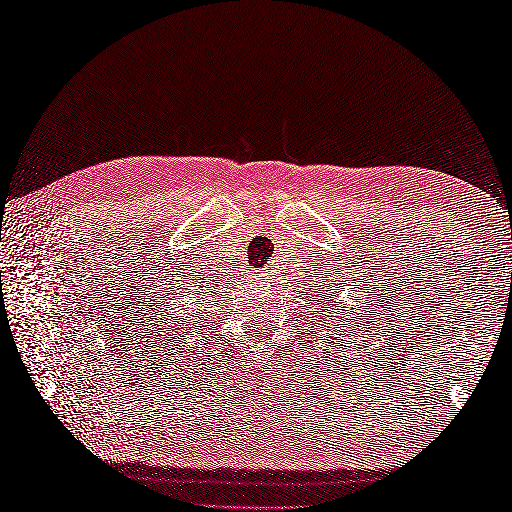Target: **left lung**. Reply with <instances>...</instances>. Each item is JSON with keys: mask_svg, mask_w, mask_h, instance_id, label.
Here are the masks:
<instances>
[{"mask_svg": "<svg viewBox=\"0 0 512 512\" xmlns=\"http://www.w3.org/2000/svg\"><path fill=\"white\" fill-rule=\"evenodd\" d=\"M350 321H354V319H350ZM341 328H347V321H345V323H341Z\"/></svg>", "mask_w": 512, "mask_h": 512, "instance_id": "left-lung-1", "label": "left lung"}]
</instances>
